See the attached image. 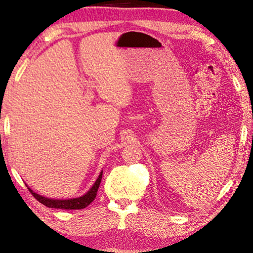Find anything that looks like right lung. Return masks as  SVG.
<instances>
[{
	"label": "right lung",
	"instance_id": "add662e5",
	"mask_svg": "<svg viewBox=\"0 0 253 253\" xmlns=\"http://www.w3.org/2000/svg\"><path fill=\"white\" fill-rule=\"evenodd\" d=\"M102 174H103V170H101V173L98 177V179L95 180L94 184L90 189L83 195L82 197L78 198H72V199H51V198H46L43 196L38 195L37 192L29 188L28 189L31 192V195L34 196L38 201L40 203L44 204L47 208H53V209H62V210H80V209H84L85 207H88L89 204L94 200V198L96 196V192H98L100 182L102 179Z\"/></svg>",
	"mask_w": 253,
	"mask_h": 253
}]
</instances>
